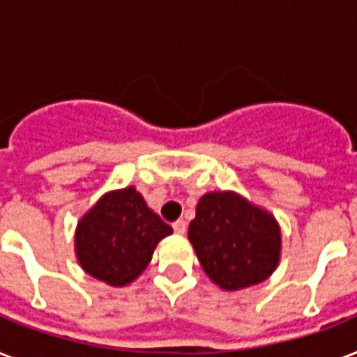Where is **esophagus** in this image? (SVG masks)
Returning <instances> with one entry per match:
<instances>
[{
  "label": "esophagus",
  "mask_w": 357,
  "mask_h": 357,
  "mask_svg": "<svg viewBox=\"0 0 357 357\" xmlns=\"http://www.w3.org/2000/svg\"><path fill=\"white\" fill-rule=\"evenodd\" d=\"M172 228L178 235H185V231H187V222H185V220H176V222L172 224Z\"/></svg>",
  "instance_id": "esophagus-1"
}]
</instances>
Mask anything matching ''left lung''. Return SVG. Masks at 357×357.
Returning <instances> with one entry per match:
<instances>
[{
  "label": "left lung",
  "instance_id": "1",
  "mask_svg": "<svg viewBox=\"0 0 357 357\" xmlns=\"http://www.w3.org/2000/svg\"><path fill=\"white\" fill-rule=\"evenodd\" d=\"M189 241L207 278L224 291L265 282L282 257V229L274 215L234 190L202 196Z\"/></svg>",
  "mask_w": 357,
  "mask_h": 357
}]
</instances>
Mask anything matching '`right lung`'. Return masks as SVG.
Listing matches in <instances>:
<instances>
[{
  "mask_svg": "<svg viewBox=\"0 0 357 357\" xmlns=\"http://www.w3.org/2000/svg\"><path fill=\"white\" fill-rule=\"evenodd\" d=\"M170 234L135 187L109 190L79 218L75 257L89 276L123 287L146 271L159 241Z\"/></svg>",
  "mask_w": 357,
  "mask_h": 357,
  "instance_id": "add662e5",
  "label": "right lung"
}]
</instances>
